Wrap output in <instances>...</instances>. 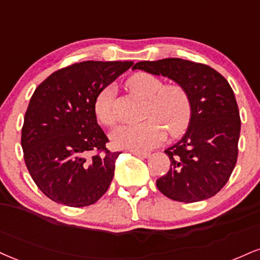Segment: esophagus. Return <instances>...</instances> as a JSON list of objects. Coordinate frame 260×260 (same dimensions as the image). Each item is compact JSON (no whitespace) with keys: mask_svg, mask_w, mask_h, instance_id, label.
<instances>
[{"mask_svg":"<svg viewBox=\"0 0 260 260\" xmlns=\"http://www.w3.org/2000/svg\"><path fill=\"white\" fill-rule=\"evenodd\" d=\"M132 154L134 156H138V157H142V158H148L150 154L149 152H138V151H132Z\"/></svg>","mask_w":260,"mask_h":260,"instance_id":"obj_1","label":"esophagus"}]
</instances>
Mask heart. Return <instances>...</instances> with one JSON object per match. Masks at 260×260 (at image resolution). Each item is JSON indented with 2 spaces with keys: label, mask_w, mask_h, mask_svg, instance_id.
<instances>
[{
  "label": "heart",
  "mask_w": 260,
  "mask_h": 260,
  "mask_svg": "<svg viewBox=\"0 0 260 260\" xmlns=\"http://www.w3.org/2000/svg\"><path fill=\"white\" fill-rule=\"evenodd\" d=\"M131 92L146 102L145 122L121 126L110 134V142L116 149L144 152L157 146L165 138V129L171 137L180 136L191 118V102L187 92L179 84L164 86L158 77L148 73H137L127 81ZM116 90L106 86L94 99L96 120L104 126L116 122L114 111Z\"/></svg>",
  "instance_id": "heart-1"
}]
</instances>
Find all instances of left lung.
I'll return each instance as SVG.
<instances>
[{"instance_id":"1","label":"left lung","mask_w":260,"mask_h":260,"mask_svg":"<svg viewBox=\"0 0 260 260\" xmlns=\"http://www.w3.org/2000/svg\"><path fill=\"white\" fill-rule=\"evenodd\" d=\"M132 70L173 80L191 102L185 134L165 150L171 168L156 181L158 190L186 203L214 196L229 180L237 160L241 120L229 82L208 65L179 58L139 61Z\"/></svg>"}]
</instances>
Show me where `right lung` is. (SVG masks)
<instances>
[{
    "instance_id": "right-lung-1",
    "label": "right lung",
    "mask_w": 260,
    "mask_h": 260,
    "mask_svg": "<svg viewBox=\"0 0 260 260\" xmlns=\"http://www.w3.org/2000/svg\"><path fill=\"white\" fill-rule=\"evenodd\" d=\"M133 61H82L60 69L31 96L21 148L31 177L47 198L70 207L98 201L109 189L120 152H110L94 99Z\"/></svg>"
}]
</instances>
